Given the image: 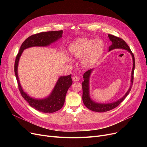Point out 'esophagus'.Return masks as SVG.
I'll return each instance as SVG.
<instances>
[{
    "label": "esophagus",
    "mask_w": 147,
    "mask_h": 147,
    "mask_svg": "<svg viewBox=\"0 0 147 147\" xmlns=\"http://www.w3.org/2000/svg\"><path fill=\"white\" fill-rule=\"evenodd\" d=\"M72 79H73V81H75V82H78V81H79V80H80V79H79V78L78 76H73V78H72Z\"/></svg>",
    "instance_id": "obj_1"
}]
</instances>
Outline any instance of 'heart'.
Returning a JSON list of instances; mask_svg holds the SVG:
<instances>
[{"label":"heart","instance_id":"b5f03b06","mask_svg":"<svg viewBox=\"0 0 147 147\" xmlns=\"http://www.w3.org/2000/svg\"><path fill=\"white\" fill-rule=\"evenodd\" d=\"M103 42L100 40H92L80 38L75 40L69 46L68 49L71 55L76 58H82V65L84 67L94 64L102 55Z\"/></svg>","mask_w":147,"mask_h":147}]
</instances>
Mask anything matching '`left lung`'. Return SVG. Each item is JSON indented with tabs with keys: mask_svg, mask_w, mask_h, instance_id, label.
<instances>
[{
	"mask_svg": "<svg viewBox=\"0 0 147 147\" xmlns=\"http://www.w3.org/2000/svg\"><path fill=\"white\" fill-rule=\"evenodd\" d=\"M109 37L110 40L111 41L112 44L111 46H109V51L115 49H123L127 51L132 57L133 59V68L132 70V74H131V84L129 89L127 91L126 94L123 96L121 98L119 99L118 101L109 103V104H101V103H98L94 101H92L89 95V79L91 73L93 71L94 69H89L88 71L85 72L83 74V82H82V89H83V96L82 99L83 102L88 109L95 112L99 113H103L106 112L108 111L114 109V108L117 107L125 99V98L129 94V92L131 90V88L132 87L133 82H134V69H135V57L134 55V53L131 51L130 48L127 44L123 40L122 38L115 36L114 35L109 34Z\"/></svg>",
	"mask_w": 147,
	"mask_h": 147,
	"instance_id": "1",
	"label": "left lung"
}]
</instances>
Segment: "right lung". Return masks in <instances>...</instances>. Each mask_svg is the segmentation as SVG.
Returning <instances> with one entry per match:
<instances>
[{
    "mask_svg": "<svg viewBox=\"0 0 147 147\" xmlns=\"http://www.w3.org/2000/svg\"><path fill=\"white\" fill-rule=\"evenodd\" d=\"M63 30L42 32L28 37L21 46L15 59L14 71L17 80L18 88L22 96L35 110L45 113H52L60 110L64 105L65 95L73 81L71 74L59 78L51 94L44 99H35L30 97L23 90L18 76V65L21 54L24 49L33 46H47L62 37Z\"/></svg>",
    "mask_w": 147,
    "mask_h": 147,
    "instance_id": "add662e5",
    "label": "right lung"
}]
</instances>
